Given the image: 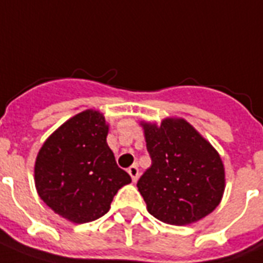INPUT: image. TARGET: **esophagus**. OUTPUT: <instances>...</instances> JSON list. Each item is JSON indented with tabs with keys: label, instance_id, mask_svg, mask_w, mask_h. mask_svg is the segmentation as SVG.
Returning a JSON list of instances; mask_svg holds the SVG:
<instances>
[{
	"label": "esophagus",
	"instance_id": "obj_1",
	"mask_svg": "<svg viewBox=\"0 0 263 263\" xmlns=\"http://www.w3.org/2000/svg\"><path fill=\"white\" fill-rule=\"evenodd\" d=\"M128 174L131 176L132 181H134V182H136V181H138V178H139V168H138V166L132 165L131 167H128Z\"/></svg>",
	"mask_w": 263,
	"mask_h": 263
}]
</instances>
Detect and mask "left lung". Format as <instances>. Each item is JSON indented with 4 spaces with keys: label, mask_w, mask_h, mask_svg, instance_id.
<instances>
[{
    "label": "left lung",
    "mask_w": 263,
    "mask_h": 263,
    "mask_svg": "<svg viewBox=\"0 0 263 263\" xmlns=\"http://www.w3.org/2000/svg\"><path fill=\"white\" fill-rule=\"evenodd\" d=\"M151 166L136 186L158 220L185 226L200 220L221 201L226 186L220 155L186 120L142 123Z\"/></svg>",
    "instance_id": "8db88e82"
}]
</instances>
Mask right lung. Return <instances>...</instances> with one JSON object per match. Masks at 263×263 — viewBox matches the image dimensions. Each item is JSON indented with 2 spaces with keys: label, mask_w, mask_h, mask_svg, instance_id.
Returning a JSON list of instances; mask_svg holds the SVG:
<instances>
[{
  "label": "right lung",
  "mask_w": 263,
  "mask_h": 263,
  "mask_svg": "<svg viewBox=\"0 0 263 263\" xmlns=\"http://www.w3.org/2000/svg\"><path fill=\"white\" fill-rule=\"evenodd\" d=\"M108 124L97 110L78 113L47 139L35 162L40 198L72 223L97 220L115 194L131 182L106 143Z\"/></svg>",
  "instance_id": "add662e5"
}]
</instances>
